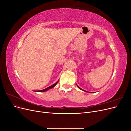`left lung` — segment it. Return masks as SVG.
<instances>
[{
  "label": "left lung",
  "instance_id": "obj_1",
  "mask_svg": "<svg viewBox=\"0 0 131 131\" xmlns=\"http://www.w3.org/2000/svg\"><path fill=\"white\" fill-rule=\"evenodd\" d=\"M77 86H78V88L79 89H80V90H82V91H85V92H87V91H85V90H82V89H81L80 88H79V87L78 85H77ZM91 93H92V92H91Z\"/></svg>",
  "mask_w": 131,
  "mask_h": 131
}]
</instances>
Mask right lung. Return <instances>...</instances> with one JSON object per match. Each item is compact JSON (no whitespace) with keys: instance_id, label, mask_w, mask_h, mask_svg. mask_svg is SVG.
<instances>
[{"instance_id":"1","label":"right lung","mask_w":131,"mask_h":131,"mask_svg":"<svg viewBox=\"0 0 131 131\" xmlns=\"http://www.w3.org/2000/svg\"><path fill=\"white\" fill-rule=\"evenodd\" d=\"M58 81H59V80H58L56 83H55V84H53L52 85H51V86L48 87V88H46V89H45L42 90H39V91H35V92H45V91H47V90H50V89H52V88H54V87L57 85V84L58 83Z\"/></svg>"}]
</instances>
